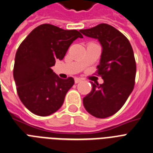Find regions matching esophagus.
Instances as JSON below:
<instances>
[{"instance_id":"obj_1","label":"esophagus","mask_w":153,"mask_h":153,"mask_svg":"<svg viewBox=\"0 0 153 153\" xmlns=\"http://www.w3.org/2000/svg\"><path fill=\"white\" fill-rule=\"evenodd\" d=\"M74 81H75V83H79V82L82 81V79L81 78H79V77H76L75 79H74Z\"/></svg>"}]
</instances>
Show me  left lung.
<instances>
[{
    "label": "left lung",
    "mask_w": 153,
    "mask_h": 153,
    "mask_svg": "<svg viewBox=\"0 0 153 153\" xmlns=\"http://www.w3.org/2000/svg\"><path fill=\"white\" fill-rule=\"evenodd\" d=\"M79 32L87 37L98 39L102 45L97 74L104 83L91 82L92 90L83 97V105L94 117H110L122 108L134 89L136 63L132 47L128 39L110 25L102 23Z\"/></svg>",
    "instance_id": "1"
}]
</instances>
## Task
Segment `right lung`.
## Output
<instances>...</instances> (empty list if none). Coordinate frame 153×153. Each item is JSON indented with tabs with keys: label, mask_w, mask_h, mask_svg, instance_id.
Returning <instances> with one entry per match:
<instances>
[{
	"label": "right lung",
	"mask_w": 153,
	"mask_h": 153,
	"mask_svg": "<svg viewBox=\"0 0 153 153\" xmlns=\"http://www.w3.org/2000/svg\"><path fill=\"white\" fill-rule=\"evenodd\" d=\"M78 38L83 36L76 30L43 24L32 30L18 47L13 75L21 101L33 114L50 115L63 104L74 79H61L51 67L56 59L62 60Z\"/></svg>",
	"instance_id": "right-lung-1"
}]
</instances>
